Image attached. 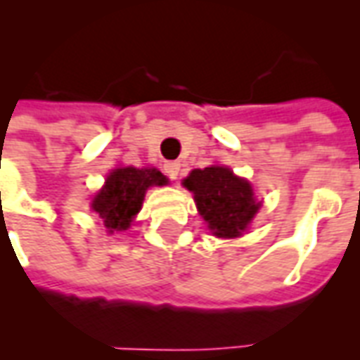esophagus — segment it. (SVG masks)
Returning <instances> with one entry per match:
<instances>
[{"label":"esophagus","mask_w":360,"mask_h":360,"mask_svg":"<svg viewBox=\"0 0 360 360\" xmlns=\"http://www.w3.org/2000/svg\"><path fill=\"white\" fill-rule=\"evenodd\" d=\"M164 169H165V175H167L169 179H177L181 172V164L179 162H167V164L164 165Z\"/></svg>","instance_id":"1"}]
</instances>
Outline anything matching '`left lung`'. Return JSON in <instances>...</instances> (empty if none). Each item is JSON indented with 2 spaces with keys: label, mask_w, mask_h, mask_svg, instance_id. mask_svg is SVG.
<instances>
[{
  "label": "left lung",
  "mask_w": 360,
  "mask_h": 360,
  "mask_svg": "<svg viewBox=\"0 0 360 360\" xmlns=\"http://www.w3.org/2000/svg\"><path fill=\"white\" fill-rule=\"evenodd\" d=\"M183 185L195 195L200 216L218 237H239L260 208L249 181L224 165L193 169Z\"/></svg>",
  "instance_id": "left-lung-1"
}]
</instances>
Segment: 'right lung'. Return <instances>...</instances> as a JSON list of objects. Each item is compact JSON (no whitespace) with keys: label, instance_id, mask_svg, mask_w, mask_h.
<instances>
[{"label":"right lung","instance_id":"right-lung-1","mask_svg":"<svg viewBox=\"0 0 360 360\" xmlns=\"http://www.w3.org/2000/svg\"><path fill=\"white\" fill-rule=\"evenodd\" d=\"M165 179L158 169H136L119 167L108 175L103 188L94 196L92 210L102 218L108 231H123L131 226L134 214L141 210L144 193L154 185H165Z\"/></svg>","mask_w":360,"mask_h":360}]
</instances>
